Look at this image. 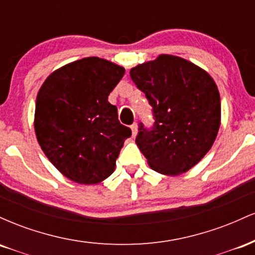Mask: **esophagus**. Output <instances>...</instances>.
<instances>
[{"mask_svg":"<svg viewBox=\"0 0 255 255\" xmlns=\"http://www.w3.org/2000/svg\"><path fill=\"white\" fill-rule=\"evenodd\" d=\"M130 129H131V134H133V136H136L137 134V125L136 124H133L130 126Z\"/></svg>","mask_w":255,"mask_h":255,"instance_id":"1","label":"esophagus"}]
</instances>
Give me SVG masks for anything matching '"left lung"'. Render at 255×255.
I'll return each instance as SVG.
<instances>
[{
	"mask_svg": "<svg viewBox=\"0 0 255 255\" xmlns=\"http://www.w3.org/2000/svg\"><path fill=\"white\" fill-rule=\"evenodd\" d=\"M152 107V130L140 124L135 142L154 171L175 176L210 151L221 126V97L211 75L182 57L159 55L130 69Z\"/></svg>",
	"mask_w": 255,
	"mask_h": 255,
	"instance_id": "obj_1",
	"label": "left lung"
}]
</instances>
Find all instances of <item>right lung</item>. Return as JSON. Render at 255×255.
Listing matches in <instances>:
<instances>
[{
	"label": "right lung",
	"mask_w": 255,
	"mask_h": 255,
	"mask_svg": "<svg viewBox=\"0 0 255 255\" xmlns=\"http://www.w3.org/2000/svg\"><path fill=\"white\" fill-rule=\"evenodd\" d=\"M124 67L85 57L52 72L38 91L34 130L38 144L61 174L81 184L99 183L115 170L131 130L119 121L108 96Z\"/></svg>",
	"instance_id": "obj_1"
}]
</instances>
